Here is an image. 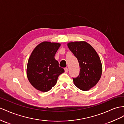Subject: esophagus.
<instances>
[{
    "instance_id": "1",
    "label": "esophagus",
    "mask_w": 124,
    "mask_h": 124,
    "mask_svg": "<svg viewBox=\"0 0 124 124\" xmlns=\"http://www.w3.org/2000/svg\"><path fill=\"white\" fill-rule=\"evenodd\" d=\"M64 71H65V73H67L68 72V69L67 68H65L64 69Z\"/></svg>"
}]
</instances>
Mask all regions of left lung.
<instances>
[{"instance_id": "obj_1", "label": "left lung", "mask_w": 124, "mask_h": 124, "mask_svg": "<svg viewBox=\"0 0 124 124\" xmlns=\"http://www.w3.org/2000/svg\"><path fill=\"white\" fill-rule=\"evenodd\" d=\"M69 49L77 58L80 65V74L73 78L75 85L86 91L99 81L102 73V65L98 54L90 44L85 41L68 43Z\"/></svg>"}]
</instances>
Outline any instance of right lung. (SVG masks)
Wrapping results in <instances>:
<instances>
[{
  "label": "right lung",
  "mask_w": 124,
  "mask_h": 124,
  "mask_svg": "<svg viewBox=\"0 0 124 124\" xmlns=\"http://www.w3.org/2000/svg\"><path fill=\"white\" fill-rule=\"evenodd\" d=\"M61 44L41 42L35 47L28 60L27 75L31 84L41 92L50 91L64 70L59 66L54 56Z\"/></svg>",
  "instance_id": "add662e5"
}]
</instances>
